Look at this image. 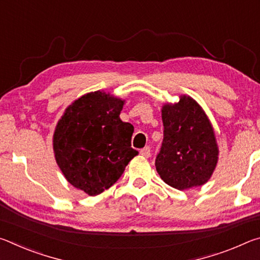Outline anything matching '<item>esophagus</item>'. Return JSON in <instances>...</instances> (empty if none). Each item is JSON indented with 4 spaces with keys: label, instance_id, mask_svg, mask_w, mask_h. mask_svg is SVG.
Returning a JSON list of instances; mask_svg holds the SVG:
<instances>
[{
    "label": "esophagus",
    "instance_id": "1",
    "mask_svg": "<svg viewBox=\"0 0 260 260\" xmlns=\"http://www.w3.org/2000/svg\"><path fill=\"white\" fill-rule=\"evenodd\" d=\"M140 155L143 156V157H146V158L150 157V148H149V147H144L143 149H141Z\"/></svg>",
    "mask_w": 260,
    "mask_h": 260
}]
</instances>
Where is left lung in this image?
Masks as SVG:
<instances>
[{
    "mask_svg": "<svg viewBox=\"0 0 260 260\" xmlns=\"http://www.w3.org/2000/svg\"><path fill=\"white\" fill-rule=\"evenodd\" d=\"M164 140L156 158L162 181L178 190L206 183L219 159L213 126L203 108L188 95L161 108Z\"/></svg>",
    "mask_w": 260,
    "mask_h": 260,
    "instance_id": "obj_1",
    "label": "left lung"
}]
</instances>
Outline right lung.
I'll list each match as a JSON object with an SVG mask.
<instances>
[{
    "label": "right lung",
    "mask_w": 260,
    "mask_h": 260,
    "mask_svg": "<svg viewBox=\"0 0 260 260\" xmlns=\"http://www.w3.org/2000/svg\"><path fill=\"white\" fill-rule=\"evenodd\" d=\"M125 100L96 90L80 96L57 122L52 148L57 165L74 188L96 196L109 189L138 155L134 127L120 119Z\"/></svg>",
    "instance_id": "right-lung-1"
}]
</instances>
